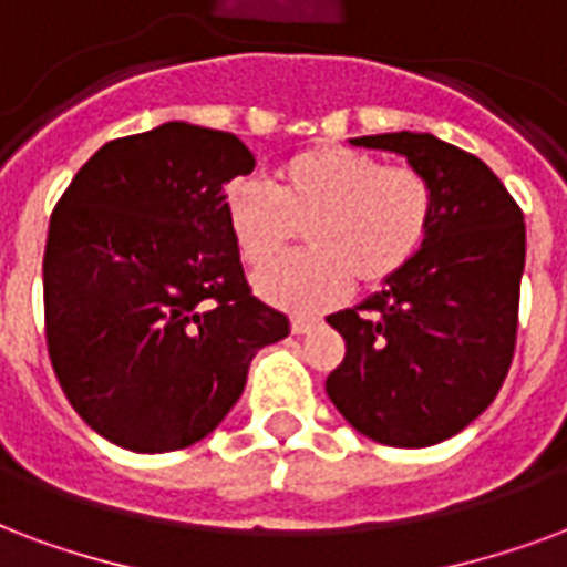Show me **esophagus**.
Wrapping results in <instances>:
<instances>
[{
	"instance_id": "34e87169",
	"label": "esophagus",
	"mask_w": 567,
	"mask_h": 567,
	"mask_svg": "<svg viewBox=\"0 0 567 567\" xmlns=\"http://www.w3.org/2000/svg\"><path fill=\"white\" fill-rule=\"evenodd\" d=\"M313 326H319V317H310V313H296L292 317V334H308Z\"/></svg>"
}]
</instances>
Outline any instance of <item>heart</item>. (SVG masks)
<instances>
[{"instance_id":"heart-1","label":"heart","mask_w":567,"mask_h":567,"mask_svg":"<svg viewBox=\"0 0 567 567\" xmlns=\"http://www.w3.org/2000/svg\"><path fill=\"white\" fill-rule=\"evenodd\" d=\"M436 187L412 167H385L361 148L319 143L301 148L275 173V190L236 178L224 218L238 257L266 268L305 229L308 254L268 268L257 289L275 305L322 310L352 284L385 287L419 259L436 224Z\"/></svg>"}]
</instances>
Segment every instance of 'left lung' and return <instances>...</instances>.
Instances as JSON below:
<instances>
[{
	"mask_svg": "<svg viewBox=\"0 0 567 567\" xmlns=\"http://www.w3.org/2000/svg\"><path fill=\"white\" fill-rule=\"evenodd\" d=\"M355 146L406 155L436 187V224L400 278L331 313L347 355L326 380L352 427L394 449L461 433L508 377L517 343L526 224L484 161L430 134H377Z\"/></svg>",
	"mask_w": 567,
	"mask_h": 567,
	"instance_id": "8db88e82",
	"label": "left lung"
}]
</instances>
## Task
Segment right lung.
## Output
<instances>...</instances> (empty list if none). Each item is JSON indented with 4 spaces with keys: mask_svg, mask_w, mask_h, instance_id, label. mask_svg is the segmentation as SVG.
I'll return each mask as SVG.
<instances>
[{
    "mask_svg": "<svg viewBox=\"0 0 567 567\" xmlns=\"http://www.w3.org/2000/svg\"><path fill=\"white\" fill-rule=\"evenodd\" d=\"M254 155L227 131L167 122L110 140L59 197L44 248L50 364L89 427L161 454L218 427L287 313L250 292L224 218Z\"/></svg>",
    "mask_w": 567,
    "mask_h": 567,
    "instance_id": "add662e5",
    "label": "right lung"
}]
</instances>
